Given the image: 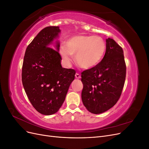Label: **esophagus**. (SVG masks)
I'll return each instance as SVG.
<instances>
[{
  "label": "esophagus",
  "instance_id": "1",
  "mask_svg": "<svg viewBox=\"0 0 149 149\" xmlns=\"http://www.w3.org/2000/svg\"><path fill=\"white\" fill-rule=\"evenodd\" d=\"M75 77H76V78L79 79V78H81V75H80L79 74H78V73H76V74H75Z\"/></svg>",
  "mask_w": 149,
  "mask_h": 149
}]
</instances>
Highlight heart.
<instances>
[{"instance_id": "b5f03b06", "label": "heart", "mask_w": 149, "mask_h": 149, "mask_svg": "<svg viewBox=\"0 0 149 149\" xmlns=\"http://www.w3.org/2000/svg\"><path fill=\"white\" fill-rule=\"evenodd\" d=\"M106 44L99 36L77 35L66 40L60 48V54L65 63L70 65L73 55L77 63L84 69L96 66L104 55Z\"/></svg>"}]
</instances>
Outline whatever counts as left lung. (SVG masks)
I'll return each mask as SVG.
<instances>
[{
	"instance_id": "8db88e82",
	"label": "left lung",
	"mask_w": 149,
	"mask_h": 149,
	"mask_svg": "<svg viewBox=\"0 0 149 149\" xmlns=\"http://www.w3.org/2000/svg\"><path fill=\"white\" fill-rule=\"evenodd\" d=\"M106 53L101 61L81 73V99L88 111L98 114L113 107L121 95L126 66L123 49L113 39L106 40Z\"/></svg>"
}]
</instances>
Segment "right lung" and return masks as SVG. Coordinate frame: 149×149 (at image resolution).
<instances>
[{
    "label": "right lung",
    "instance_id": "add662e5",
    "mask_svg": "<svg viewBox=\"0 0 149 149\" xmlns=\"http://www.w3.org/2000/svg\"><path fill=\"white\" fill-rule=\"evenodd\" d=\"M61 32L59 26L42 30L26 49L22 80L25 91L33 107L40 114L52 115L65 101L75 70L62 68L59 54ZM55 45V50L51 45Z\"/></svg>",
    "mask_w": 149,
    "mask_h": 149
}]
</instances>
